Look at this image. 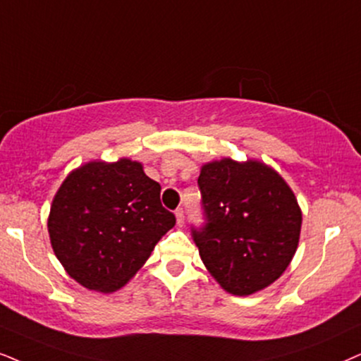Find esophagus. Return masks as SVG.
I'll return each instance as SVG.
<instances>
[{"label": "esophagus", "instance_id": "esophagus-1", "mask_svg": "<svg viewBox=\"0 0 361 361\" xmlns=\"http://www.w3.org/2000/svg\"><path fill=\"white\" fill-rule=\"evenodd\" d=\"M175 214H176L178 226H183L185 225V212H183V208H178L176 212H175Z\"/></svg>", "mask_w": 361, "mask_h": 361}]
</instances>
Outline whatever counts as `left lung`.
Wrapping results in <instances>:
<instances>
[{
  "label": "left lung",
  "instance_id": "1",
  "mask_svg": "<svg viewBox=\"0 0 361 361\" xmlns=\"http://www.w3.org/2000/svg\"><path fill=\"white\" fill-rule=\"evenodd\" d=\"M207 223L191 228L204 267L230 293L246 296L281 276L298 248L302 209L278 173L257 159L202 166Z\"/></svg>",
  "mask_w": 361,
  "mask_h": 361
}]
</instances>
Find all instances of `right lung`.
Wrapping results in <instances>:
<instances>
[{"label": "right lung", "mask_w": 361, "mask_h": 361, "mask_svg": "<svg viewBox=\"0 0 361 361\" xmlns=\"http://www.w3.org/2000/svg\"><path fill=\"white\" fill-rule=\"evenodd\" d=\"M143 165L121 158L90 161L66 176L48 216L53 252L85 288L111 293L143 267L175 214Z\"/></svg>", "instance_id": "obj_1"}]
</instances>
